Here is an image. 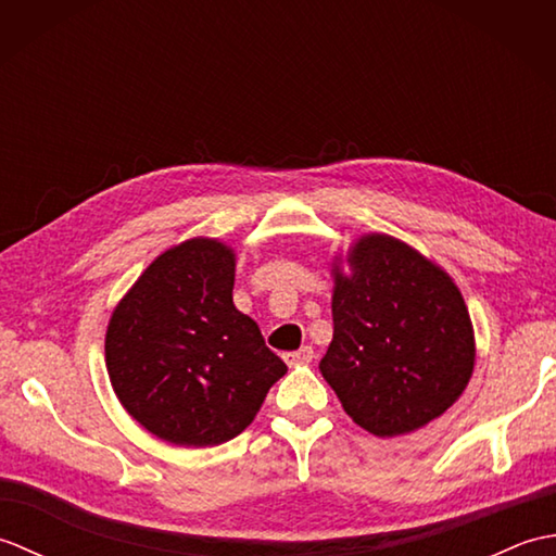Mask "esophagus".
Returning <instances> with one entry per match:
<instances>
[{"label":"esophagus","mask_w":556,"mask_h":556,"mask_svg":"<svg viewBox=\"0 0 556 556\" xmlns=\"http://www.w3.org/2000/svg\"><path fill=\"white\" fill-rule=\"evenodd\" d=\"M285 361H287L289 368H293V365L311 363V361H313V349H311V346H303V349H299V351H291V353H287Z\"/></svg>","instance_id":"34e87169"}]
</instances>
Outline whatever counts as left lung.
Instances as JSON below:
<instances>
[{
    "label": "left lung",
    "mask_w": 556,
    "mask_h": 556,
    "mask_svg": "<svg viewBox=\"0 0 556 556\" xmlns=\"http://www.w3.org/2000/svg\"><path fill=\"white\" fill-rule=\"evenodd\" d=\"M334 334L320 372L375 437L416 432L452 408L476 368L456 281L389 233H363L329 263Z\"/></svg>",
    "instance_id": "obj_1"
}]
</instances>
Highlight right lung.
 I'll use <instances>...</instances> for the list:
<instances>
[{
    "mask_svg": "<svg viewBox=\"0 0 556 556\" xmlns=\"http://www.w3.org/2000/svg\"><path fill=\"white\" fill-rule=\"evenodd\" d=\"M236 253L195 236L160 253L112 311L104 363L128 416L176 446H217L257 416L287 365L233 305Z\"/></svg>",
    "mask_w": 556,
    "mask_h": 556,
    "instance_id": "add662e5",
    "label": "right lung"
}]
</instances>
